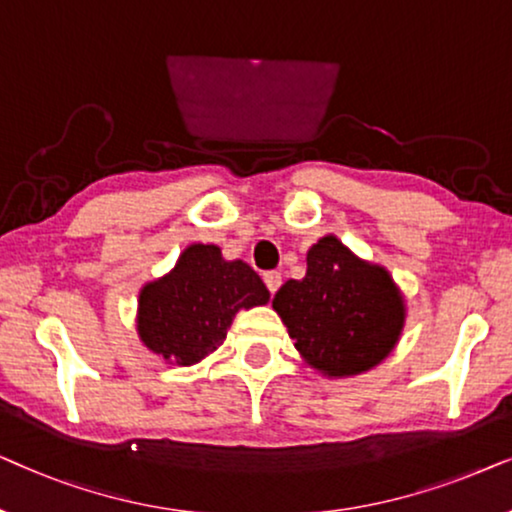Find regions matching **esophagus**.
Instances as JSON below:
<instances>
[{"label": "esophagus", "mask_w": 512, "mask_h": 512, "mask_svg": "<svg viewBox=\"0 0 512 512\" xmlns=\"http://www.w3.org/2000/svg\"><path fill=\"white\" fill-rule=\"evenodd\" d=\"M264 283H267L271 295H276V290L281 288V283H283V276L278 274V271H267V274H264Z\"/></svg>", "instance_id": "1"}]
</instances>
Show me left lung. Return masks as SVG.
I'll return each mask as SVG.
<instances>
[{"instance_id": "8db88e82", "label": "left lung", "mask_w": 512, "mask_h": 512, "mask_svg": "<svg viewBox=\"0 0 512 512\" xmlns=\"http://www.w3.org/2000/svg\"><path fill=\"white\" fill-rule=\"evenodd\" d=\"M304 363L325 377H351L379 365L398 344L405 302L391 274L323 236L306 252V276L274 297Z\"/></svg>"}]
</instances>
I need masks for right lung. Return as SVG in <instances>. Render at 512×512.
Segmentation results:
<instances>
[{
	"label": "right lung",
	"instance_id": "add662e5",
	"mask_svg": "<svg viewBox=\"0 0 512 512\" xmlns=\"http://www.w3.org/2000/svg\"><path fill=\"white\" fill-rule=\"evenodd\" d=\"M267 302V285L252 267L227 262L217 245L194 243L166 276L140 290L138 335L166 363L196 365L227 339L238 311Z\"/></svg>",
	"mask_w": 512,
	"mask_h": 512
}]
</instances>
